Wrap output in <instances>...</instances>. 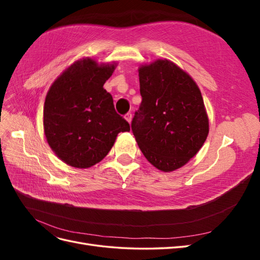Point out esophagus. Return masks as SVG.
Wrapping results in <instances>:
<instances>
[{"instance_id":"34e87169","label":"esophagus","mask_w":260,"mask_h":260,"mask_svg":"<svg viewBox=\"0 0 260 260\" xmlns=\"http://www.w3.org/2000/svg\"><path fill=\"white\" fill-rule=\"evenodd\" d=\"M124 119H125V120H127V121H128V122L130 123V122H131V120H132V115H131L130 113H128V114H125V115H124Z\"/></svg>"}]
</instances>
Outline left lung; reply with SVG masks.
Here are the masks:
<instances>
[{
  "label": "left lung",
  "mask_w": 260,
  "mask_h": 260,
  "mask_svg": "<svg viewBox=\"0 0 260 260\" xmlns=\"http://www.w3.org/2000/svg\"><path fill=\"white\" fill-rule=\"evenodd\" d=\"M140 109L131 129L145 158L160 171L181 168L205 142L209 121L202 93L174 61L157 59L139 67Z\"/></svg>",
  "instance_id": "obj_1"
}]
</instances>
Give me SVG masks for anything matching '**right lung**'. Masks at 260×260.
Returning <instances> with one entry per match:
<instances>
[{
	"label": "right lung",
	"mask_w": 260,
	"mask_h": 260,
	"mask_svg": "<svg viewBox=\"0 0 260 260\" xmlns=\"http://www.w3.org/2000/svg\"><path fill=\"white\" fill-rule=\"evenodd\" d=\"M116 66L115 61L78 59L46 94L44 135L55 155L69 166L92 167L111 151L118 133L130 131L129 123L116 113L113 96L103 88Z\"/></svg>",
	"instance_id": "add662e5"
}]
</instances>
